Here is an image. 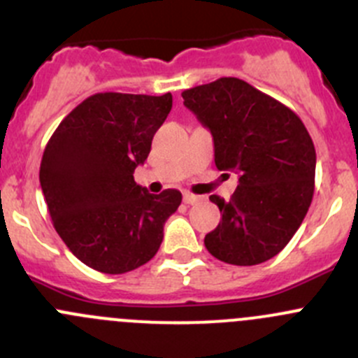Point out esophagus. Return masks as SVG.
I'll use <instances>...</instances> for the list:
<instances>
[{
	"mask_svg": "<svg viewBox=\"0 0 358 358\" xmlns=\"http://www.w3.org/2000/svg\"><path fill=\"white\" fill-rule=\"evenodd\" d=\"M201 201V196H196V194L190 192H183V202L185 204H196V202Z\"/></svg>",
	"mask_w": 358,
	"mask_h": 358,
	"instance_id": "34e87169",
	"label": "esophagus"
}]
</instances>
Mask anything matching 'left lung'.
<instances>
[{"label":"left lung","instance_id":"1","mask_svg":"<svg viewBox=\"0 0 358 358\" xmlns=\"http://www.w3.org/2000/svg\"><path fill=\"white\" fill-rule=\"evenodd\" d=\"M209 128L220 171L239 173L230 201L204 246L220 262L251 266L279 255L301 225L315 189V147L296 112L237 78L182 93Z\"/></svg>","mask_w":358,"mask_h":358}]
</instances>
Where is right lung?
I'll return each mask as SVG.
<instances>
[{"label": "right lung", "mask_w": 358, "mask_h": 358, "mask_svg": "<svg viewBox=\"0 0 358 358\" xmlns=\"http://www.w3.org/2000/svg\"><path fill=\"white\" fill-rule=\"evenodd\" d=\"M171 106V93H95L69 112L46 143L39 182L53 227L90 268L126 273L156 256L182 194L166 189L154 196L136 185L133 173Z\"/></svg>", "instance_id": "1"}]
</instances>
